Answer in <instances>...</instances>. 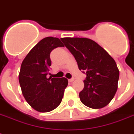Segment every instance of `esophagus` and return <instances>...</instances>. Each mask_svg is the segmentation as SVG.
Here are the masks:
<instances>
[{
    "instance_id": "34e87169",
    "label": "esophagus",
    "mask_w": 134,
    "mask_h": 134,
    "mask_svg": "<svg viewBox=\"0 0 134 134\" xmlns=\"http://www.w3.org/2000/svg\"><path fill=\"white\" fill-rule=\"evenodd\" d=\"M68 81H69V82H73L74 81V78H71V79H69Z\"/></svg>"
}]
</instances>
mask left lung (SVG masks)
<instances>
[{
    "mask_svg": "<svg viewBox=\"0 0 134 134\" xmlns=\"http://www.w3.org/2000/svg\"><path fill=\"white\" fill-rule=\"evenodd\" d=\"M72 53L80 70L86 72L84 88L79 97L91 108L107 106L118 90L120 71L116 63L104 48L94 41L85 37L61 38Z\"/></svg>",
    "mask_w": 134,
    "mask_h": 134,
    "instance_id": "1",
    "label": "left lung"
}]
</instances>
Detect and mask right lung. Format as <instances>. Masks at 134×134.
<instances>
[{
	"label": "right lung",
	"instance_id": "1",
	"mask_svg": "<svg viewBox=\"0 0 134 134\" xmlns=\"http://www.w3.org/2000/svg\"><path fill=\"white\" fill-rule=\"evenodd\" d=\"M58 46H64L60 39L45 37L30 51L21 63L19 81L22 94L28 104L38 112L56 108L68 85L65 77H48L51 65L50 53Z\"/></svg>",
	"mask_w": 134,
	"mask_h": 134
}]
</instances>
